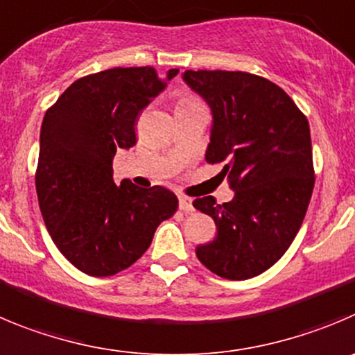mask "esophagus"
<instances>
[{"label": "esophagus", "mask_w": 355, "mask_h": 355, "mask_svg": "<svg viewBox=\"0 0 355 355\" xmlns=\"http://www.w3.org/2000/svg\"><path fill=\"white\" fill-rule=\"evenodd\" d=\"M178 208H180L182 211H193L194 210L193 200H191V198L180 196L178 198Z\"/></svg>", "instance_id": "1"}]
</instances>
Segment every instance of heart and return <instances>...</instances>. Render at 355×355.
<instances>
[{"label":"heart","mask_w":355,"mask_h":355,"mask_svg":"<svg viewBox=\"0 0 355 355\" xmlns=\"http://www.w3.org/2000/svg\"><path fill=\"white\" fill-rule=\"evenodd\" d=\"M193 105H201L200 99L194 98L193 94H187V92L180 94V98H178V105H177V107H193Z\"/></svg>","instance_id":"1"}]
</instances>
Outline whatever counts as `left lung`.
<instances>
[{"label":"left lung","instance_id":"1","mask_svg":"<svg viewBox=\"0 0 355 355\" xmlns=\"http://www.w3.org/2000/svg\"><path fill=\"white\" fill-rule=\"evenodd\" d=\"M185 84L207 101L211 131L205 159L224 162L234 198L194 200L217 236L196 256L227 280H247L273 266L296 238L313 191L306 117L273 82L245 71L187 69Z\"/></svg>","mask_w":355,"mask_h":355}]
</instances>
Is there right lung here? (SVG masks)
I'll use <instances>...</instances> for the list:
<instances>
[{"mask_svg": "<svg viewBox=\"0 0 355 355\" xmlns=\"http://www.w3.org/2000/svg\"><path fill=\"white\" fill-rule=\"evenodd\" d=\"M178 73L112 68L73 82L40 131L36 194L55 247L75 268L110 277L140 259L162 220L177 211L171 191L114 182L119 148L137 144L138 114Z\"/></svg>", "mask_w": 355, "mask_h": 355, "instance_id": "right-lung-1", "label": "right lung"}]
</instances>
